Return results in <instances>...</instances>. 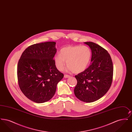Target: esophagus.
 I'll list each match as a JSON object with an SVG mask.
<instances>
[{
  "mask_svg": "<svg viewBox=\"0 0 132 132\" xmlns=\"http://www.w3.org/2000/svg\"><path fill=\"white\" fill-rule=\"evenodd\" d=\"M70 77V76L68 75H67V74L64 75V78H69Z\"/></svg>",
  "mask_w": 132,
  "mask_h": 132,
  "instance_id": "1",
  "label": "esophagus"
}]
</instances>
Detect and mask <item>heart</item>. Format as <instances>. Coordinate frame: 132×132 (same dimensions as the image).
I'll return each instance as SVG.
<instances>
[{"mask_svg":"<svg viewBox=\"0 0 132 132\" xmlns=\"http://www.w3.org/2000/svg\"><path fill=\"white\" fill-rule=\"evenodd\" d=\"M92 51L86 45L68 46L62 48L54 57V61L57 68L63 70L66 62L69 71L75 73H80L84 71L90 61Z\"/></svg>","mask_w":132,"mask_h":132,"instance_id":"1","label":"heart"}]
</instances>
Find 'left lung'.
<instances>
[{
	"mask_svg": "<svg viewBox=\"0 0 132 132\" xmlns=\"http://www.w3.org/2000/svg\"><path fill=\"white\" fill-rule=\"evenodd\" d=\"M84 43L92 50V63L87 69L75 76L77 84L74 94L80 101L92 102L100 99L110 88L113 63L107 51L100 45L93 42Z\"/></svg>",
	"mask_w": 132,
	"mask_h": 132,
	"instance_id": "1",
	"label": "left lung"
}]
</instances>
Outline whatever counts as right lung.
Listing matches in <instances>:
<instances>
[{
	"label": "right lung",
	"instance_id": "1",
	"mask_svg": "<svg viewBox=\"0 0 132 132\" xmlns=\"http://www.w3.org/2000/svg\"><path fill=\"white\" fill-rule=\"evenodd\" d=\"M56 43L31 45L24 51L17 66L19 88L31 101L44 103L54 96L57 85L63 78L55 65Z\"/></svg>",
	"mask_w": 132,
	"mask_h": 132
}]
</instances>
